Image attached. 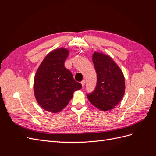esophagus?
Here are the masks:
<instances>
[{
  "mask_svg": "<svg viewBox=\"0 0 156 156\" xmlns=\"http://www.w3.org/2000/svg\"><path fill=\"white\" fill-rule=\"evenodd\" d=\"M81 84H82V87H84V85H85V83H86V81H85V80H83V81H81Z\"/></svg>",
  "mask_w": 156,
  "mask_h": 156,
  "instance_id": "34e87169",
  "label": "esophagus"
}]
</instances>
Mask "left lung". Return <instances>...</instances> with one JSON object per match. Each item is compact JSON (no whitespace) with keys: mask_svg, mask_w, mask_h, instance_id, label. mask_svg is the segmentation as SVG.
<instances>
[{"mask_svg":"<svg viewBox=\"0 0 156 156\" xmlns=\"http://www.w3.org/2000/svg\"><path fill=\"white\" fill-rule=\"evenodd\" d=\"M92 61L97 73V85L92 92L87 94V98L99 109H112L124 96L123 73L114 60L106 55L94 53Z\"/></svg>","mask_w":156,"mask_h":156,"instance_id":"obj_1","label":"left lung"}]
</instances>
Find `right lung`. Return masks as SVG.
<instances>
[{"mask_svg":"<svg viewBox=\"0 0 156 156\" xmlns=\"http://www.w3.org/2000/svg\"><path fill=\"white\" fill-rule=\"evenodd\" d=\"M68 55V50L64 48L51 51L36 73L34 95L45 111L53 113L62 111L72 98L73 92L82 88L81 84L75 81L72 72L64 66Z\"/></svg>","mask_w":156,"mask_h":156,"instance_id":"1","label":"right lung"}]
</instances>
